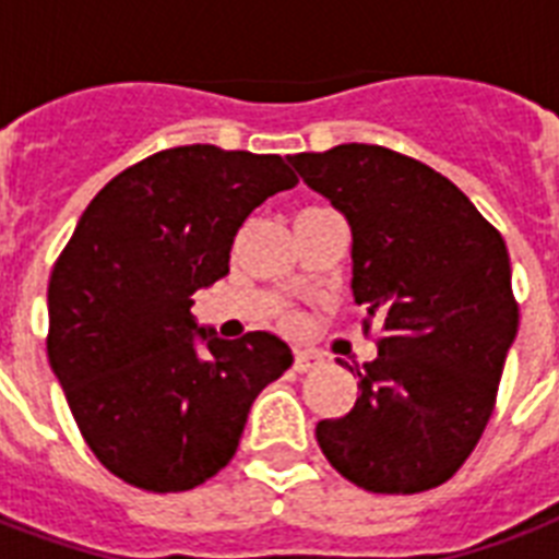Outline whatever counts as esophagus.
I'll list each match as a JSON object with an SVG mask.
<instances>
[{"instance_id":"esophagus-1","label":"esophagus","mask_w":559,"mask_h":559,"mask_svg":"<svg viewBox=\"0 0 559 559\" xmlns=\"http://www.w3.org/2000/svg\"><path fill=\"white\" fill-rule=\"evenodd\" d=\"M324 362L322 354H316V350H298L296 354V362H293V368L296 371H313V368H319Z\"/></svg>"}]
</instances>
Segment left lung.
I'll list each match as a JSON object with an SVG mask.
<instances>
[{
    "label": "left lung",
    "mask_w": 559,
    "mask_h": 559,
    "mask_svg": "<svg viewBox=\"0 0 559 559\" xmlns=\"http://www.w3.org/2000/svg\"><path fill=\"white\" fill-rule=\"evenodd\" d=\"M348 219L354 301L382 324L359 397L316 441L371 493H420L467 461L493 415L520 307L502 235L424 162L377 144L289 156Z\"/></svg>",
    "instance_id": "8db88e82"
}]
</instances>
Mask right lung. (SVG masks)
Here are the masks:
<instances>
[{"mask_svg": "<svg viewBox=\"0 0 559 559\" xmlns=\"http://www.w3.org/2000/svg\"><path fill=\"white\" fill-rule=\"evenodd\" d=\"M296 182L275 153L188 144L118 174L78 219L48 281V362L127 485L179 493L219 473L254 397L293 366L275 333L219 340L191 307L228 275L243 219Z\"/></svg>", "mask_w": 559, "mask_h": 559, "instance_id": "right-lung-1", "label": "right lung"}]
</instances>
